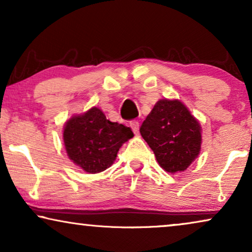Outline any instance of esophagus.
Returning <instances> with one entry per match:
<instances>
[{"mask_svg": "<svg viewBox=\"0 0 252 252\" xmlns=\"http://www.w3.org/2000/svg\"><path fill=\"white\" fill-rule=\"evenodd\" d=\"M129 126H130V128L133 129V132L135 133V134H137L139 133V122H137V120H132V122L129 123Z\"/></svg>", "mask_w": 252, "mask_h": 252, "instance_id": "obj_1", "label": "esophagus"}]
</instances>
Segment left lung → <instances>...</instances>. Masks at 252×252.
Wrapping results in <instances>:
<instances>
[{"label":"left lung","mask_w":252,"mask_h":252,"mask_svg":"<svg viewBox=\"0 0 252 252\" xmlns=\"http://www.w3.org/2000/svg\"><path fill=\"white\" fill-rule=\"evenodd\" d=\"M158 164L170 173L187 170L201 150V126L180 101L160 99L140 127Z\"/></svg>","instance_id":"obj_1"}]
</instances>
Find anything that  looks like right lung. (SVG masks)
I'll return each instance as SVG.
<instances>
[{
  "label": "right lung",
  "mask_w": 252,
  "mask_h": 252,
  "mask_svg": "<svg viewBox=\"0 0 252 252\" xmlns=\"http://www.w3.org/2000/svg\"><path fill=\"white\" fill-rule=\"evenodd\" d=\"M133 135L129 127L110 122L97 108L71 118L63 133L70 159L88 173L111 166L119 148Z\"/></svg>",
  "instance_id": "add662e5"
}]
</instances>
